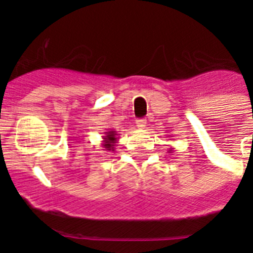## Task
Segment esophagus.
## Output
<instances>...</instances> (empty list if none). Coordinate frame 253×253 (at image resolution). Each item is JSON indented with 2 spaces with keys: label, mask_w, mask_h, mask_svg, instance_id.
Listing matches in <instances>:
<instances>
[{
  "label": "esophagus",
  "mask_w": 253,
  "mask_h": 253,
  "mask_svg": "<svg viewBox=\"0 0 253 253\" xmlns=\"http://www.w3.org/2000/svg\"><path fill=\"white\" fill-rule=\"evenodd\" d=\"M136 126L139 127V128H145V127H146V120H145V118L137 120L136 121Z\"/></svg>",
  "instance_id": "obj_1"
}]
</instances>
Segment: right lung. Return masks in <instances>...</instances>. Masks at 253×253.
<instances>
[{
    "label": "right lung",
    "mask_w": 253,
    "mask_h": 253,
    "mask_svg": "<svg viewBox=\"0 0 253 253\" xmlns=\"http://www.w3.org/2000/svg\"><path fill=\"white\" fill-rule=\"evenodd\" d=\"M116 131L111 129L108 132H105V136H103V148L108 151L114 150V145L117 142V137H116Z\"/></svg>",
    "instance_id": "1"
}]
</instances>
